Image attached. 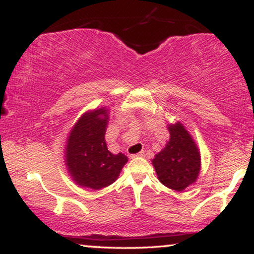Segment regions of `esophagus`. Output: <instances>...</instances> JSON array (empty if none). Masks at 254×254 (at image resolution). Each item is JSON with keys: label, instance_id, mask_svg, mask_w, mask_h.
<instances>
[{"label": "esophagus", "instance_id": "obj_1", "mask_svg": "<svg viewBox=\"0 0 254 254\" xmlns=\"http://www.w3.org/2000/svg\"><path fill=\"white\" fill-rule=\"evenodd\" d=\"M143 152H138V154H134V155H131L130 157L131 158H138V157H143Z\"/></svg>", "mask_w": 254, "mask_h": 254}]
</instances>
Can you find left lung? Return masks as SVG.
<instances>
[{
    "label": "left lung",
    "mask_w": 254,
    "mask_h": 254,
    "mask_svg": "<svg viewBox=\"0 0 254 254\" xmlns=\"http://www.w3.org/2000/svg\"><path fill=\"white\" fill-rule=\"evenodd\" d=\"M169 131L170 141L155 156L152 164L159 182L179 192L195 182L200 171V152L182 124L170 126Z\"/></svg>",
    "instance_id": "obj_1"
}]
</instances>
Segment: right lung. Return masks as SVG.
<instances>
[{"label":"right lung","mask_w":254,"mask_h":254,"mask_svg":"<svg viewBox=\"0 0 254 254\" xmlns=\"http://www.w3.org/2000/svg\"><path fill=\"white\" fill-rule=\"evenodd\" d=\"M109 116L105 109L83 116L72 128L65 148L69 172L78 185L100 190L118 178L127 157L113 155L105 142Z\"/></svg>","instance_id":"right-lung-1"}]
</instances>
